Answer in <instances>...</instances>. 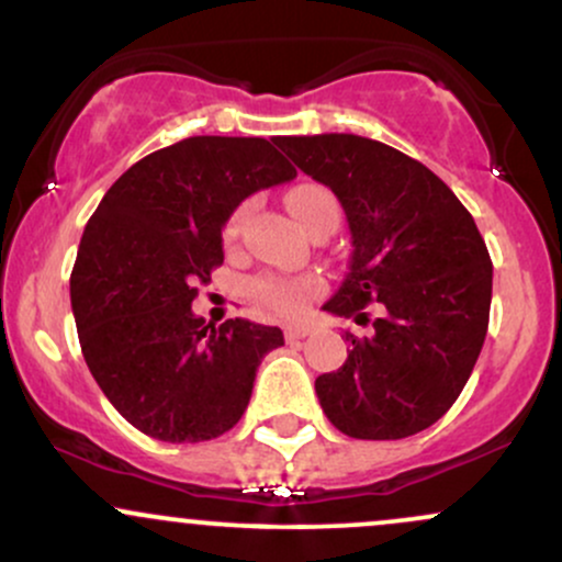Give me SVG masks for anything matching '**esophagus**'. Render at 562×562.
Wrapping results in <instances>:
<instances>
[{
  "mask_svg": "<svg viewBox=\"0 0 562 562\" xmlns=\"http://www.w3.org/2000/svg\"><path fill=\"white\" fill-rule=\"evenodd\" d=\"M306 335H308V327H303V325L285 327V340H288V344H295V340L306 338Z\"/></svg>",
  "mask_w": 562,
  "mask_h": 562,
  "instance_id": "esophagus-1",
  "label": "esophagus"
}]
</instances>
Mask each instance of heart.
I'll return each mask as SVG.
<instances>
[{
    "mask_svg": "<svg viewBox=\"0 0 562 562\" xmlns=\"http://www.w3.org/2000/svg\"><path fill=\"white\" fill-rule=\"evenodd\" d=\"M288 209L290 214L295 216V222L301 224L303 229H312L314 224L322 222V218H338V203H335L333 192L322 184H299L288 192ZM245 218V205L237 209L235 214L229 216L227 227H224V237L227 240H235L237 232H240V224ZM314 280H280V277H261L256 280L254 293L272 306L274 312L285 314V317H293V314H301L303 301H306L308 293H314Z\"/></svg>",
    "mask_w": 562,
    "mask_h": 562,
    "instance_id": "obj_1",
    "label": "heart"
}]
</instances>
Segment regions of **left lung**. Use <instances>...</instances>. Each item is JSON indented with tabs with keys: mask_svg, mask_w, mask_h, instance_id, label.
<instances>
[{
	"mask_svg": "<svg viewBox=\"0 0 562 562\" xmlns=\"http://www.w3.org/2000/svg\"><path fill=\"white\" fill-rule=\"evenodd\" d=\"M303 173L344 205L353 254L325 312L367 322L344 367L317 378L340 434L367 441L415 436L465 389L492 308V259L473 216L434 171L357 134L277 137Z\"/></svg>",
	"mask_w": 562,
	"mask_h": 562,
	"instance_id": "left-lung-1",
	"label": "left lung"
}]
</instances>
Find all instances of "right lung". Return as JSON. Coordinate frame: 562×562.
Wrapping results in <instances>:
<instances>
[{
    "instance_id": "1",
    "label": "right lung",
    "mask_w": 562,
    "mask_h": 562,
    "mask_svg": "<svg viewBox=\"0 0 562 562\" xmlns=\"http://www.w3.org/2000/svg\"><path fill=\"white\" fill-rule=\"evenodd\" d=\"M295 169L261 137H190L150 153L100 200L70 274L89 372L134 428L169 443L227 434L250 402L280 327L192 314L222 267V227L254 192Z\"/></svg>"
}]
</instances>
